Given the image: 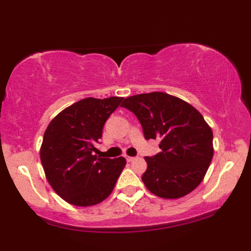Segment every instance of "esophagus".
Here are the masks:
<instances>
[{"label": "esophagus", "instance_id": "esophagus-1", "mask_svg": "<svg viewBox=\"0 0 251 251\" xmlns=\"http://www.w3.org/2000/svg\"><path fill=\"white\" fill-rule=\"evenodd\" d=\"M126 159L128 162H132L133 160H136V157L135 156H126Z\"/></svg>", "mask_w": 251, "mask_h": 251}]
</instances>
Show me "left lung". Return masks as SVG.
<instances>
[{
  "label": "left lung",
  "mask_w": 251,
  "mask_h": 251,
  "mask_svg": "<svg viewBox=\"0 0 251 251\" xmlns=\"http://www.w3.org/2000/svg\"><path fill=\"white\" fill-rule=\"evenodd\" d=\"M121 106L137 116L145 139H160L161 152L145 157L142 180L147 190L164 199H178L195 190L214 155L211 128L200 112L156 91L131 96Z\"/></svg>",
  "instance_id": "obj_1"
}]
</instances>
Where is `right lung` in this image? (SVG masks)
Segmentation results:
<instances>
[{"mask_svg": "<svg viewBox=\"0 0 251 251\" xmlns=\"http://www.w3.org/2000/svg\"><path fill=\"white\" fill-rule=\"evenodd\" d=\"M122 97L85 98L61 111L44 132L40 157L53 191L68 203H100L115 186L126 167L125 157L95 155L109 115Z\"/></svg>", "mask_w": 251, "mask_h": 251, "instance_id": "right-lung-1", "label": "right lung"}]
</instances>
